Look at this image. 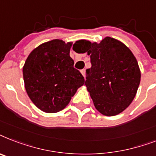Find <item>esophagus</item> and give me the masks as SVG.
Masks as SVG:
<instances>
[{
  "instance_id": "obj_1",
  "label": "esophagus",
  "mask_w": 156,
  "mask_h": 156,
  "mask_svg": "<svg viewBox=\"0 0 156 156\" xmlns=\"http://www.w3.org/2000/svg\"><path fill=\"white\" fill-rule=\"evenodd\" d=\"M80 72H81V74L84 76V77H85V69H82V70L80 71Z\"/></svg>"
}]
</instances>
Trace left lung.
<instances>
[{
    "instance_id": "1",
    "label": "left lung",
    "mask_w": 156,
    "mask_h": 156,
    "mask_svg": "<svg viewBox=\"0 0 156 156\" xmlns=\"http://www.w3.org/2000/svg\"><path fill=\"white\" fill-rule=\"evenodd\" d=\"M83 53L90 55L85 85L96 109L114 116L129 106L136 95L141 73L131 51L122 42L106 37L100 43L77 41ZM74 47V45H73Z\"/></svg>"
}]
</instances>
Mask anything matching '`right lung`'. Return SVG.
Returning <instances> with one entry per match:
<instances>
[{
  "mask_svg": "<svg viewBox=\"0 0 156 156\" xmlns=\"http://www.w3.org/2000/svg\"><path fill=\"white\" fill-rule=\"evenodd\" d=\"M72 43L59 39L49 41L32 51L25 62V88L34 104L43 112L57 113L64 109L84 84L69 55Z\"/></svg>",
  "mask_w": 156,
  "mask_h": 156,
  "instance_id": "add662e5",
  "label": "right lung"
}]
</instances>
